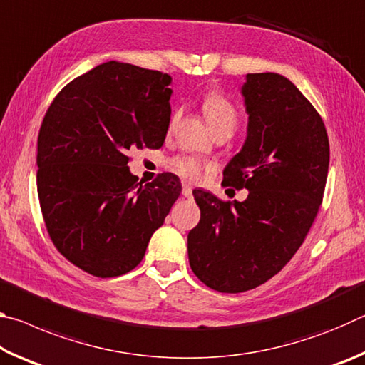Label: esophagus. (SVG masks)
<instances>
[{
	"label": "esophagus",
	"mask_w": 365,
	"mask_h": 365,
	"mask_svg": "<svg viewBox=\"0 0 365 365\" xmlns=\"http://www.w3.org/2000/svg\"><path fill=\"white\" fill-rule=\"evenodd\" d=\"M182 195H183V197H191V196H193V190H191V187H190V185H187V183H183V188H182Z\"/></svg>",
	"instance_id": "1"
}]
</instances>
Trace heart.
I'll return each mask as SVG.
<instances>
[{
  "instance_id": "obj_1",
  "label": "heart",
  "mask_w": 365,
  "mask_h": 365,
  "mask_svg": "<svg viewBox=\"0 0 365 365\" xmlns=\"http://www.w3.org/2000/svg\"><path fill=\"white\" fill-rule=\"evenodd\" d=\"M201 108L209 127H211V130L214 133L224 130V128H230V130H233L235 125H237L238 110L235 108V104L228 100L224 93H220V91H209V93L202 98ZM178 119H180V113H175L172 115L170 128H174ZM169 165L177 175H180L185 180L190 182L201 180L202 175L209 170L207 164L201 163L200 159L191 156L174 158L169 163Z\"/></svg>"
}]
</instances>
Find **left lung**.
<instances>
[{
    "label": "left lung",
    "mask_w": 365,
    "mask_h": 365,
    "mask_svg": "<svg viewBox=\"0 0 365 365\" xmlns=\"http://www.w3.org/2000/svg\"><path fill=\"white\" fill-rule=\"evenodd\" d=\"M248 137L224 169L243 202L195 190L201 219L188 233L195 275L220 293H242L279 274L322 205L330 163L322 117L287 77L248 73L242 86Z\"/></svg>",
    "instance_id": "8db88e82"
}]
</instances>
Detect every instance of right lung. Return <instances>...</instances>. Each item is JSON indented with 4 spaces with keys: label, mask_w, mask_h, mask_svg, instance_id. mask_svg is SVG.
I'll use <instances>...</instances> for the list:
<instances>
[{
    "label": "right lung",
    "mask_w": 365,
    "mask_h": 365,
    "mask_svg": "<svg viewBox=\"0 0 365 365\" xmlns=\"http://www.w3.org/2000/svg\"><path fill=\"white\" fill-rule=\"evenodd\" d=\"M170 76L109 61L67 83L38 133L36 188L46 230L67 261L110 279L137 267L182 183H138L128 151L160 148L170 122Z\"/></svg>",
    "instance_id": "add662e5"
}]
</instances>
